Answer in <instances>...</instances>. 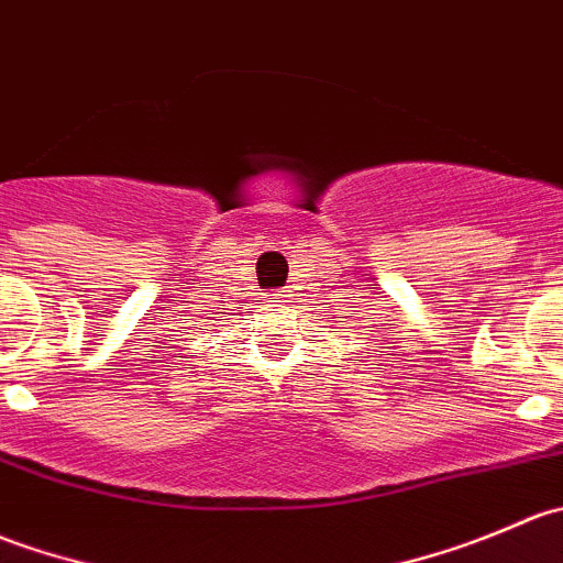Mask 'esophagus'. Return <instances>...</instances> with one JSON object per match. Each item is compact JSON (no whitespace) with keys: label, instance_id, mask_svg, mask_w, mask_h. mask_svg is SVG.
Here are the masks:
<instances>
[{"label":"esophagus","instance_id":"1","mask_svg":"<svg viewBox=\"0 0 563 563\" xmlns=\"http://www.w3.org/2000/svg\"><path fill=\"white\" fill-rule=\"evenodd\" d=\"M269 302H275V305L288 302V294H286V291H275V294H269Z\"/></svg>","mask_w":563,"mask_h":563}]
</instances>
